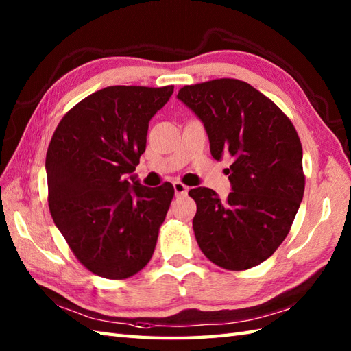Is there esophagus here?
<instances>
[{
	"label": "esophagus",
	"instance_id": "34e87169",
	"mask_svg": "<svg viewBox=\"0 0 351 351\" xmlns=\"http://www.w3.org/2000/svg\"><path fill=\"white\" fill-rule=\"evenodd\" d=\"M173 190H175L176 196H184V195H187L189 187H187V185H184L182 182H180V181H175L173 182Z\"/></svg>",
	"mask_w": 351,
	"mask_h": 351
}]
</instances>
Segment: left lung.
Segmentation results:
<instances>
[{
    "instance_id": "left-lung-1",
    "label": "left lung",
    "mask_w": 351,
    "mask_h": 351,
    "mask_svg": "<svg viewBox=\"0 0 351 351\" xmlns=\"http://www.w3.org/2000/svg\"><path fill=\"white\" fill-rule=\"evenodd\" d=\"M178 99L204 123L214 158H234L226 200L206 187L189 191L197 205L193 229L200 250L226 270L264 263L285 240L303 199L294 125L267 96L234 78L184 86Z\"/></svg>"
}]
</instances>
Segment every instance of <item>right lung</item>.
<instances>
[{
	"instance_id": "obj_1",
	"label": "right lung",
	"mask_w": 351,
	"mask_h": 351,
	"mask_svg": "<svg viewBox=\"0 0 351 351\" xmlns=\"http://www.w3.org/2000/svg\"><path fill=\"white\" fill-rule=\"evenodd\" d=\"M173 86H110L64 114L47 152L49 211L73 255L92 273L125 279L149 259L175 190L141 185L134 170L149 121Z\"/></svg>"
}]
</instances>
